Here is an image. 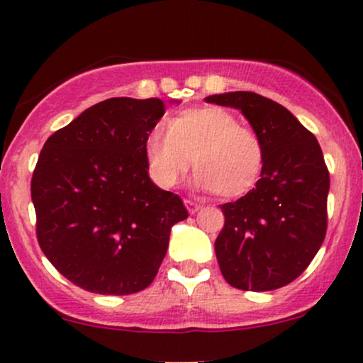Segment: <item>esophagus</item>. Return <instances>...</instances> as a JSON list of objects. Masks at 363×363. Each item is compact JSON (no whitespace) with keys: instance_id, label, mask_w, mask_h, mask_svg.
Returning <instances> with one entry per match:
<instances>
[{"instance_id":"34e87169","label":"esophagus","mask_w":363,"mask_h":363,"mask_svg":"<svg viewBox=\"0 0 363 363\" xmlns=\"http://www.w3.org/2000/svg\"><path fill=\"white\" fill-rule=\"evenodd\" d=\"M184 205H186L187 211H189V213H196V211H198L199 208H201V205H199V203L193 201V199H184Z\"/></svg>"}]
</instances>
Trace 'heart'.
<instances>
[{
  "mask_svg": "<svg viewBox=\"0 0 363 363\" xmlns=\"http://www.w3.org/2000/svg\"><path fill=\"white\" fill-rule=\"evenodd\" d=\"M150 177L160 187L176 186L191 165L196 184L220 198L251 191L262 169V143L252 129L220 107L187 109L157 128L145 143Z\"/></svg>",
  "mask_w": 363,
  "mask_h": 363,
  "instance_id": "b5f03b06",
  "label": "heart"
}]
</instances>
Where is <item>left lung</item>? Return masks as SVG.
<instances>
[{"label":"left lung","mask_w":363,"mask_h":363,"mask_svg":"<svg viewBox=\"0 0 363 363\" xmlns=\"http://www.w3.org/2000/svg\"><path fill=\"white\" fill-rule=\"evenodd\" d=\"M205 101L239 109L262 143L256 187L222 205L225 225L215 240L220 272L239 290L289 285L326 237L329 172L318 140L289 109L254 91Z\"/></svg>","instance_id":"1"}]
</instances>
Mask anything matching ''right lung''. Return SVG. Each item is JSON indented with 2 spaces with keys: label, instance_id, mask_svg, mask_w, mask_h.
Returning a JSON list of instances; mask_svg holds the SVG:
<instances>
[{
  "label": "right lung",
  "instance_id": "right-lung-1",
  "mask_svg": "<svg viewBox=\"0 0 363 363\" xmlns=\"http://www.w3.org/2000/svg\"><path fill=\"white\" fill-rule=\"evenodd\" d=\"M164 112L160 99H107L44 143L30 184L37 240L54 268L83 290L147 289L170 228L187 218L182 199L148 176L145 143Z\"/></svg>",
  "mask_w": 363,
  "mask_h": 363
}]
</instances>
